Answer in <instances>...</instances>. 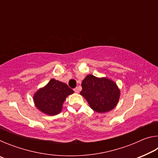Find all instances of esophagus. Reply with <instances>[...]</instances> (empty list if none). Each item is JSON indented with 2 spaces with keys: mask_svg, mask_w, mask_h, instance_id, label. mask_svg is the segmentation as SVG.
<instances>
[{
  "mask_svg": "<svg viewBox=\"0 0 158 158\" xmlns=\"http://www.w3.org/2000/svg\"><path fill=\"white\" fill-rule=\"evenodd\" d=\"M74 92H75V93H79V89H78V88H75V89H74Z\"/></svg>",
  "mask_w": 158,
  "mask_h": 158,
  "instance_id": "34e87169",
  "label": "esophagus"
}]
</instances>
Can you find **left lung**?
<instances>
[{
  "label": "left lung",
  "instance_id": "8db88e82",
  "mask_svg": "<svg viewBox=\"0 0 158 158\" xmlns=\"http://www.w3.org/2000/svg\"><path fill=\"white\" fill-rule=\"evenodd\" d=\"M80 92L90 107L98 113L111 111L119 100L120 90L116 84L106 78H98L89 74L83 80Z\"/></svg>",
  "mask_w": 158,
  "mask_h": 158
}]
</instances>
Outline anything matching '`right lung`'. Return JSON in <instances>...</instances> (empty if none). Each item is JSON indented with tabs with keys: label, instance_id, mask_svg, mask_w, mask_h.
Instances as JSON below:
<instances>
[{
	"label": "right lung",
	"instance_id": "right-lung-1",
	"mask_svg": "<svg viewBox=\"0 0 158 158\" xmlns=\"http://www.w3.org/2000/svg\"><path fill=\"white\" fill-rule=\"evenodd\" d=\"M73 93L67 84L52 79L47 85L37 90L33 100L37 109L44 114L54 116L60 112L67 96Z\"/></svg>",
	"mask_w": 158,
	"mask_h": 158
}]
</instances>
